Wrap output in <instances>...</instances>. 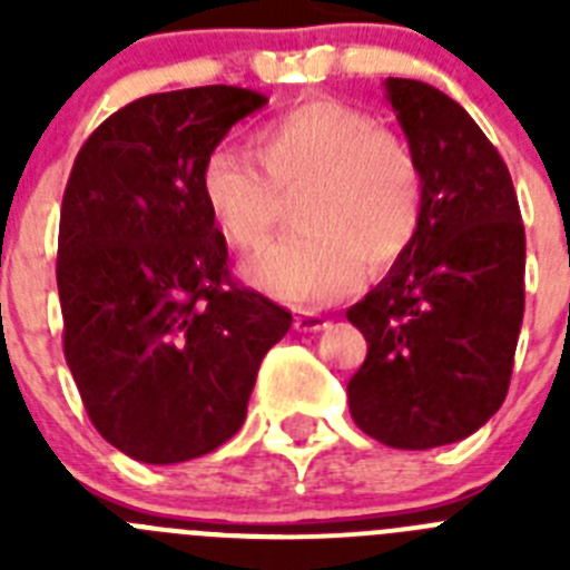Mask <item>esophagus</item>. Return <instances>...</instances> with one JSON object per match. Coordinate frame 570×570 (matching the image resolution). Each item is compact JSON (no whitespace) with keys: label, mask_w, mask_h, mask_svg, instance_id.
Wrapping results in <instances>:
<instances>
[{"label":"esophagus","mask_w":570,"mask_h":570,"mask_svg":"<svg viewBox=\"0 0 570 570\" xmlns=\"http://www.w3.org/2000/svg\"><path fill=\"white\" fill-rule=\"evenodd\" d=\"M328 328V316L320 314V311H302L296 316V331H305V334H314V331Z\"/></svg>","instance_id":"1"}]
</instances>
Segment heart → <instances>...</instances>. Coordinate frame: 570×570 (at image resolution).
<instances>
[{"mask_svg": "<svg viewBox=\"0 0 570 570\" xmlns=\"http://www.w3.org/2000/svg\"><path fill=\"white\" fill-rule=\"evenodd\" d=\"M250 154L216 145L199 168L210 223L234 250L256 248L279 216L282 194L308 185L296 223L305 234L271 242L245 265L262 294L325 305L371 268L394 265L414 242L425 179L414 150L367 110L308 97L250 134Z\"/></svg>", "mask_w": 570, "mask_h": 570, "instance_id": "obj_1", "label": "heart"}]
</instances>
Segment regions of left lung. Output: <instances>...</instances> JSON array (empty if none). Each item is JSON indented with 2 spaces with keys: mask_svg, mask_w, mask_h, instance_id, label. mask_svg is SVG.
I'll return each mask as SVG.
<instances>
[{
  "mask_svg": "<svg viewBox=\"0 0 570 570\" xmlns=\"http://www.w3.org/2000/svg\"><path fill=\"white\" fill-rule=\"evenodd\" d=\"M425 179L411 248L347 308L367 356L347 405L367 436L425 451L471 436L508 394L525 311V225L508 165L468 110L416 79H385Z\"/></svg>",
  "mask_w": 570,
  "mask_h": 570,
  "instance_id": "left-lung-1",
  "label": "left lung"
}]
</instances>
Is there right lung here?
Instances as JSON below:
<instances>
[{
	"label": "right lung",
	"instance_id": "1",
	"mask_svg": "<svg viewBox=\"0 0 570 570\" xmlns=\"http://www.w3.org/2000/svg\"><path fill=\"white\" fill-rule=\"evenodd\" d=\"M268 99L234 85L136 99L85 139L59 214L62 345L99 434L148 465L196 460L245 422L291 314L236 285L199 194L205 156Z\"/></svg>",
	"mask_w": 570,
	"mask_h": 570
}]
</instances>
